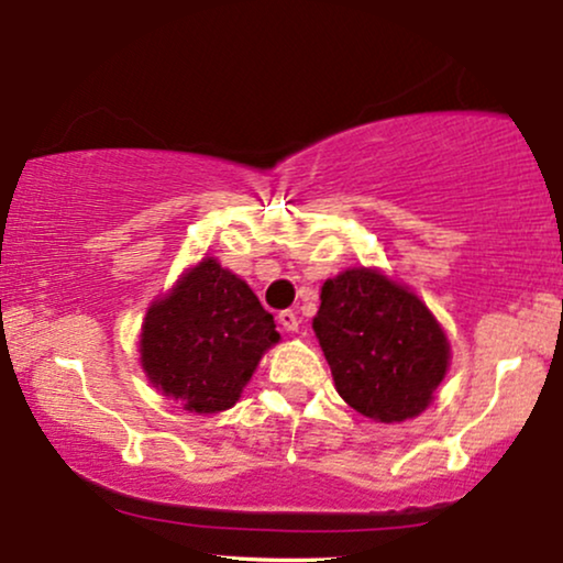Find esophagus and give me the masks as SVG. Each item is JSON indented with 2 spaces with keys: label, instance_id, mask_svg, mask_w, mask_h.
<instances>
[{
  "label": "esophagus",
  "instance_id": "34e87169",
  "mask_svg": "<svg viewBox=\"0 0 563 563\" xmlns=\"http://www.w3.org/2000/svg\"><path fill=\"white\" fill-rule=\"evenodd\" d=\"M279 323H282L284 332H289V334H295L297 329H300V319H297L295 310H282V313H279Z\"/></svg>",
  "mask_w": 563,
  "mask_h": 563
}]
</instances>
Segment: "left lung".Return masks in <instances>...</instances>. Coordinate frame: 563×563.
<instances>
[{"mask_svg":"<svg viewBox=\"0 0 563 563\" xmlns=\"http://www.w3.org/2000/svg\"><path fill=\"white\" fill-rule=\"evenodd\" d=\"M313 332L340 398L382 424L424 413L451 366L442 323L379 268H347L323 282Z\"/></svg>","mask_w":563,"mask_h":563,"instance_id":"obj_1","label":"left lung"}]
</instances>
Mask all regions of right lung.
I'll list each match as a JSON object with an SVG mask.
<instances>
[{"mask_svg": "<svg viewBox=\"0 0 563 563\" xmlns=\"http://www.w3.org/2000/svg\"><path fill=\"white\" fill-rule=\"evenodd\" d=\"M282 336L250 284L202 257L150 302L139 363L150 385L189 413L229 411Z\"/></svg>", "mask_w": 563, "mask_h": 563, "instance_id": "1", "label": "right lung"}]
</instances>
